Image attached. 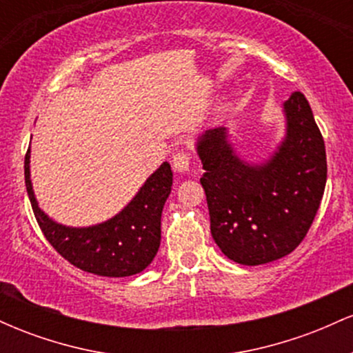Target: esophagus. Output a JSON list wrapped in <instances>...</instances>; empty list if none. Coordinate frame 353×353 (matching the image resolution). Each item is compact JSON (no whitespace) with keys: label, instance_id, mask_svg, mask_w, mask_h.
Here are the masks:
<instances>
[{"label":"esophagus","instance_id":"obj_1","mask_svg":"<svg viewBox=\"0 0 353 353\" xmlns=\"http://www.w3.org/2000/svg\"><path fill=\"white\" fill-rule=\"evenodd\" d=\"M190 168V157L185 152H176L172 156V169L176 172H188Z\"/></svg>","mask_w":353,"mask_h":353}]
</instances>
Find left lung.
I'll return each mask as SVG.
<instances>
[{"mask_svg": "<svg viewBox=\"0 0 353 353\" xmlns=\"http://www.w3.org/2000/svg\"><path fill=\"white\" fill-rule=\"evenodd\" d=\"M285 136L264 163L242 159L228 128L197 137L210 234L230 261L261 265L290 254L305 237L327 182V157L309 101L283 103Z\"/></svg>", "mask_w": 353, "mask_h": 353, "instance_id": "1", "label": "left lung"}]
</instances>
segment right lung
Returning <instances> with one entry per match:
<instances>
[{
    "label": "right lung",
    "instance_id": "obj_1",
    "mask_svg": "<svg viewBox=\"0 0 353 353\" xmlns=\"http://www.w3.org/2000/svg\"><path fill=\"white\" fill-rule=\"evenodd\" d=\"M30 157L31 149H28L24 181L34 217L48 242L68 262L84 272L104 277H129L151 264L161 245V216L172 188L171 164H161L114 217L89 228H70L52 221L38 205Z\"/></svg>",
    "mask_w": 353,
    "mask_h": 353
}]
</instances>
